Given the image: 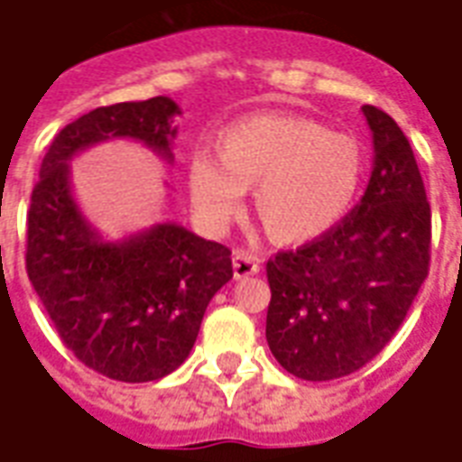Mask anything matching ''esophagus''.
<instances>
[{
  "instance_id": "1",
  "label": "esophagus",
  "mask_w": 462,
  "mask_h": 462,
  "mask_svg": "<svg viewBox=\"0 0 462 462\" xmlns=\"http://www.w3.org/2000/svg\"><path fill=\"white\" fill-rule=\"evenodd\" d=\"M232 268H235V278L237 281H242V278H246V275H256L261 271V263L256 256H252V254L242 252V249H237V252L232 254Z\"/></svg>"
}]
</instances>
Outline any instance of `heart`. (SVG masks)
I'll use <instances>...</instances> for the list:
<instances>
[{"instance_id": "b5f03b06", "label": "heart", "mask_w": 462, "mask_h": 462, "mask_svg": "<svg viewBox=\"0 0 462 462\" xmlns=\"http://www.w3.org/2000/svg\"><path fill=\"white\" fill-rule=\"evenodd\" d=\"M216 160L194 155L189 191L210 227H225L254 189V213L281 245H304L333 230L357 196L365 151L350 134L302 115L259 112L220 129Z\"/></svg>"}]
</instances>
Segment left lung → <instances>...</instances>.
<instances>
[{
  "mask_svg": "<svg viewBox=\"0 0 462 462\" xmlns=\"http://www.w3.org/2000/svg\"><path fill=\"white\" fill-rule=\"evenodd\" d=\"M374 167L365 196L314 242L266 263V340L282 369L330 381L372 362L430 273L431 210L410 141L365 105Z\"/></svg>",
  "mask_w": 462,
  "mask_h": 462,
  "instance_id": "left-lung-1",
  "label": "left lung"
}]
</instances>
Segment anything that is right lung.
Listing matches in <instances>:
<instances>
[{
    "label": "right lung",
    "instance_id": "obj_1",
    "mask_svg": "<svg viewBox=\"0 0 462 462\" xmlns=\"http://www.w3.org/2000/svg\"><path fill=\"white\" fill-rule=\"evenodd\" d=\"M177 115L165 96L83 115L54 136L31 196L25 271L40 302L83 365L126 383L162 379L189 357L206 307L232 278V252L177 223L105 239L71 194L69 162L112 139L172 162Z\"/></svg>",
    "mask_w": 462,
    "mask_h": 462
}]
</instances>
